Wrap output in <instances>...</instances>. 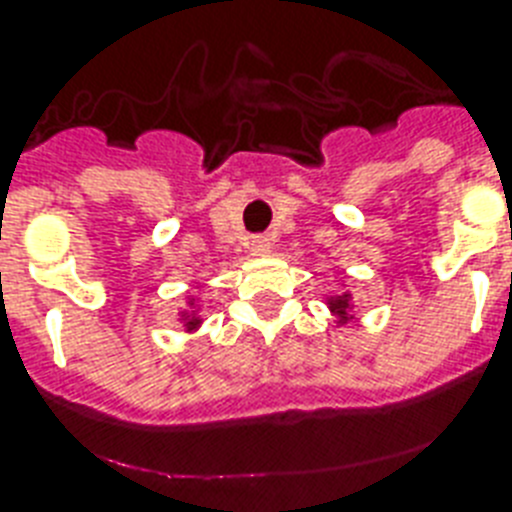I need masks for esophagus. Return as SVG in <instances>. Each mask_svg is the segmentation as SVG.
Instances as JSON below:
<instances>
[{"label":"esophagus","instance_id":"1","mask_svg":"<svg viewBox=\"0 0 512 512\" xmlns=\"http://www.w3.org/2000/svg\"><path fill=\"white\" fill-rule=\"evenodd\" d=\"M268 249H270V236L263 234L252 239V252H255V255H265Z\"/></svg>","mask_w":512,"mask_h":512}]
</instances>
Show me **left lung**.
Instances as JSON below:
<instances>
[{"label":"left lung","mask_w":512,"mask_h":512,"mask_svg":"<svg viewBox=\"0 0 512 512\" xmlns=\"http://www.w3.org/2000/svg\"><path fill=\"white\" fill-rule=\"evenodd\" d=\"M330 309H333L338 317H346V312L351 309L349 294H341V296H336V299H330Z\"/></svg>","instance_id":"1"}]
</instances>
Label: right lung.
Wrapping results in <instances>:
<instances>
[{
	"mask_svg": "<svg viewBox=\"0 0 512 512\" xmlns=\"http://www.w3.org/2000/svg\"><path fill=\"white\" fill-rule=\"evenodd\" d=\"M187 325H190V328H195V325H197V320H190V322H187Z\"/></svg>",
	"mask_w": 512,
	"mask_h": 512,
	"instance_id": "obj_1",
	"label": "right lung"
}]
</instances>
